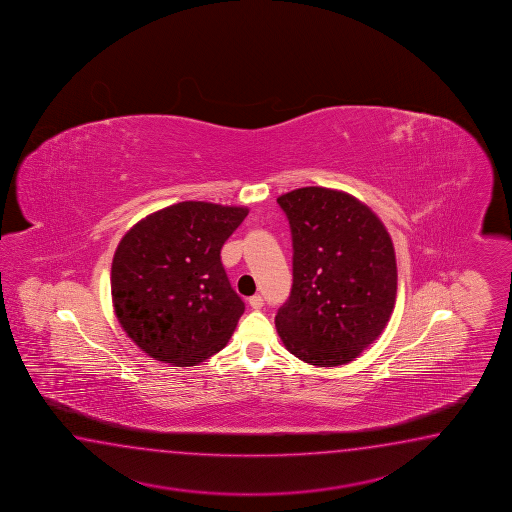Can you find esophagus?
<instances>
[{"mask_svg": "<svg viewBox=\"0 0 512 512\" xmlns=\"http://www.w3.org/2000/svg\"><path fill=\"white\" fill-rule=\"evenodd\" d=\"M249 305H251L254 311H260L261 307H263V298H261L260 294H256V296L249 298Z\"/></svg>", "mask_w": 512, "mask_h": 512, "instance_id": "obj_1", "label": "esophagus"}]
</instances>
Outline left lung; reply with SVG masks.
Here are the masks:
<instances>
[{
    "label": "left lung",
    "mask_w": 512,
    "mask_h": 512,
    "mask_svg": "<svg viewBox=\"0 0 512 512\" xmlns=\"http://www.w3.org/2000/svg\"><path fill=\"white\" fill-rule=\"evenodd\" d=\"M292 234V289L276 314L287 351L318 367L345 365L389 323L398 271L391 236L351 194L303 187L281 194Z\"/></svg>",
    "instance_id": "8db88e82"
}]
</instances>
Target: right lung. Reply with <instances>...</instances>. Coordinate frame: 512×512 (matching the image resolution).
<instances>
[{
	"mask_svg": "<svg viewBox=\"0 0 512 512\" xmlns=\"http://www.w3.org/2000/svg\"><path fill=\"white\" fill-rule=\"evenodd\" d=\"M247 214L245 207L181 201L152 212L121 238L112 260V305L141 351L192 367L231 340L245 303L220 252Z\"/></svg>",
	"mask_w": 512,
	"mask_h": 512,
	"instance_id": "right-lung-1",
	"label": "right lung"
}]
</instances>
